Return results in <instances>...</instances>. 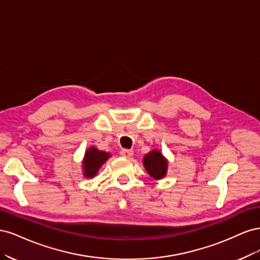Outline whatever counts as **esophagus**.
I'll use <instances>...</instances> for the list:
<instances>
[{
    "label": "esophagus",
    "mask_w": 260,
    "mask_h": 260,
    "mask_svg": "<svg viewBox=\"0 0 260 260\" xmlns=\"http://www.w3.org/2000/svg\"><path fill=\"white\" fill-rule=\"evenodd\" d=\"M120 155L125 157V158H130V157H132V155H133V151H132V149L124 148V149H121Z\"/></svg>",
    "instance_id": "obj_1"
}]
</instances>
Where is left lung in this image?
Returning <instances> with one entry per match:
<instances>
[{
	"label": "left lung",
	"mask_w": 260,
	"mask_h": 260,
	"mask_svg": "<svg viewBox=\"0 0 260 260\" xmlns=\"http://www.w3.org/2000/svg\"><path fill=\"white\" fill-rule=\"evenodd\" d=\"M143 164L149 176L155 179H161L166 175L167 160L158 151H152L145 155Z\"/></svg>",
	"instance_id": "obj_1"
}]
</instances>
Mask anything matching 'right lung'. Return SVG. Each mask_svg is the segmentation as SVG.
<instances>
[{
  "instance_id": "right-lung-1",
  "label": "right lung",
  "mask_w": 260,
  "mask_h": 260,
  "mask_svg": "<svg viewBox=\"0 0 260 260\" xmlns=\"http://www.w3.org/2000/svg\"><path fill=\"white\" fill-rule=\"evenodd\" d=\"M109 157L108 153L99 151L95 147H91L86 151L84 155L83 167H84V176L92 178L96 175V172L101 168Z\"/></svg>"
}]
</instances>
